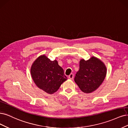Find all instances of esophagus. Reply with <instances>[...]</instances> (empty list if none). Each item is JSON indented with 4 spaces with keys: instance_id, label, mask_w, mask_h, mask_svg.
Masks as SVG:
<instances>
[{
    "instance_id": "obj_1",
    "label": "esophagus",
    "mask_w": 128,
    "mask_h": 128,
    "mask_svg": "<svg viewBox=\"0 0 128 128\" xmlns=\"http://www.w3.org/2000/svg\"><path fill=\"white\" fill-rule=\"evenodd\" d=\"M73 77H74V74L73 73H71L68 76V78H70V79H73Z\"/></svg>"
}]
</instances>
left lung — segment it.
<instances>
[{
    "label": "left lung",
    "instance_id": "obj_1",
    "mask_svg": "<svg viewBox=\"0 0 128 128\" xmlns=\"http://www.w3.org/2000/svg\"><path fill=\"white\" fill-rule=\"evenodd\" d=\"M80 68L74 78L76 83L82 92L91 93L96 90L104 80L106 75L105 64L92 57L89 60L80 61Z\"/></svg>",
    "mask_w": 128,
    "mask_h": 128
}]
</instances>
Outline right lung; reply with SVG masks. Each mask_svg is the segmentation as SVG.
Returning <instances> with one entry per match:
<instances>
[{"instance_id": "add662e5", "label": "right lung", "mask_w": 128, "mask_h": 128, "mask_svg": "<svg viewBox=\"0 0 128 128\" xmlns=\"http://www.w3.org/2000/svg\"><path fill=\"white\" fill-rule=\"evenodd\" d=\"M31 74L37 86L49 94L57 92L68 79L57 61L50 60L45 55L39 56L34 62Z\"/></svg>"}]
</instances>
